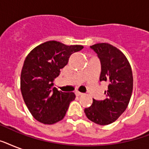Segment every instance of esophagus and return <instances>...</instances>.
<instances>
[{"mask_svg": "<svg viewBox=\"0 0 149 149\" xmlns=\"http://www.w3.org/2000/svg\"><path fill=\"white\" fill-rule=\"evenodd\" d=\"M76 95L78 96V97H79V96L84 95V93H80V92H78V91H77V92H76Z\"/></svg>", "mask_w": 149, "mask_h": 149, "instance_id": "1", "label": "esophagus"}]
</instances>
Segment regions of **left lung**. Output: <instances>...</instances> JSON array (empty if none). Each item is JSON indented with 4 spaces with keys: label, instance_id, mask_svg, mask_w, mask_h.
Returning <instances> with one entry per match:
<instances>
[{
    "label": "left lung",
    "instance_id": "left-lung-1",
    "mask_svg": "<svg viewBox=\"0 0 149 149\" xmlns=\"http://www.w3.org/2000/svg\"><path fill=\"white\" fill-rule=\"evenodd\" d=\"M98 55L101 63L100 81L109 84L103 100L93 99L85 108L89 120L100 125H110L120 117L129 104L133 91V75L129 62L122 52L109 43L91 46Z\"/></svg>",
    "mask_w": 149,
    "mask_h": 149
}]
</instances>
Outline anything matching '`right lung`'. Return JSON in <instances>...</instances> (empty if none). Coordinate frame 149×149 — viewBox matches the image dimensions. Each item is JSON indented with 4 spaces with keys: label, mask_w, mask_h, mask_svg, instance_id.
Here are the masks:
<instances>
[{
    "label": "right lung",
    "mask_w": 149,
    "mask_h": 149,
    "mask_svg": "<svg viewBox=\"0 0 149 149\" xmlns=\"http://www.w3.org/2000/svg\"><path fill=\"white\" fill-rule=\"evenodd\" d=\"M83 45H66L49 41L36 46L25 58L21 72V91L27 107L39 122L53 125L63 120L74 93L52 88L54 79L68 63L70 56Z\"/></svg>",
    "instance_id": "obj_1"
}]
</instances>
